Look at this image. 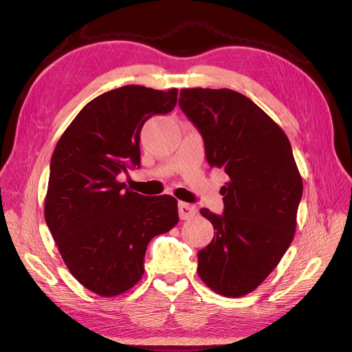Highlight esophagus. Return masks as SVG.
Instances as JSON below:
<instances>
[{
  "label": "esophagus",
  "instance_id": "esophagus-1",
  "mask_svg": "<svg viewBox=\"0 0 352 352\" xmlns=\"http://www.w3.org/2000/svg\"><path fill=\"white\" fill-rule=\"evenodd\" d=\"M177 208H179V217L182 219V220H186L189 217H192V216H195L197 212H198V208L195 206H192V204H188V202H179Z\"/></svg>",
  "mask_w": 352,
  "mask_h": 352
}]
</instances>
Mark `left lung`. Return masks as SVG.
<instances>
[{"mask_svg":"<svg viewBox=\"0 0 352 352\" xmlns=\"http://www.w3.org/2000/svg\"><path fill=\"white\" fill-rule=\"evenodd\" d=\"M179 107L201 133L210 167L225 170L223 214L201 208L216 233L198 252V274L214 292L254 291L289 248L302 179L289 140L257 104L232 89L180 91Z\"/></svg>","mask_w":352,"mask_h":352,"instance_id":"left-lung-1","label":"left lung"}]
</instances>
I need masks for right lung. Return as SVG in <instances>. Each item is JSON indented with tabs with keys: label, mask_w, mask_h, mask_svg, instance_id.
<instances>
[{
	"label": "right lung",
	"mask_w": 352,
	"mask_h": 352,
	"mask_svg": "<svg viewBox=\"0 0 352 352\" xmlns=\"http://www.w3.org/2000/svg\"><path fill=\"white\" fill-rule=\"evenodd\" d=\"M176 102V88L104 92L74 117L52 153L45 221L74 279L101 296L140 282L148 243L179 221L173 197H144L117 180L141 167L144 123Z\"/></svg>",
	"instance_id": "right-lung-1"
}]
</instances>
